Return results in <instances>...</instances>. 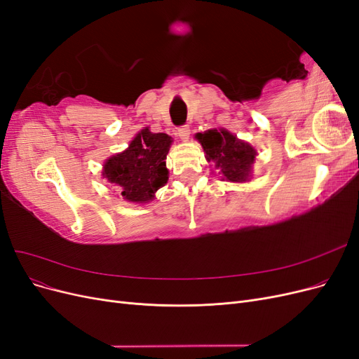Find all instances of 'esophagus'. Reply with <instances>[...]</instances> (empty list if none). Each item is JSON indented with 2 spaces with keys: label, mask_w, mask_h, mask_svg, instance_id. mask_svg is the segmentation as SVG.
<instances>
[{
  "label": "esophagus",
  "mask_w": 359,
  "mask_h": 359,
  "mask_svg": "<svg viewBox=\"0 0 359 359\" xmlns=\"http://www.w3.org/2000/svg\"><path fill=\"white\" fill-rule=\"evenodd\" d=\"M177 135L181 137V139H189V135H190V127L189 126H181V127H178V130H177Z\"/></svg>",
  "instance_id": "34e87169"
}]
</instances>
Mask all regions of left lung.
I'll list each match as a JSON object with an SVG mask.
<instances>
[{
  "mask_svg": "<svg viewBox=\"0 0 359 359\" xmlns=\"http://www.w3.org/2000/svg\"><path fill=\"white\" fill-rule=\"evenodd\" d=\"M196 137L202 144L208 161H215L223 181H247L256 157L253 147L236 139L227 130L214 128L205 133H198Z\"/></svg>",
  "mask_w": 359,
  "mask_h": 359,
  "instance_id": "1",
  "label": "left lung"
}]
</instances>
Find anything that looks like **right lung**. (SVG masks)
<instances>
[{
  "mask_svg": "<svg viewBox=\"0 0 359 359\" xmlns=\"http://www.w3.org/2000/svg\"><path fill=\"white\" fill-rule=\"evenodd\" d=\"M172 137L144 128L121 154L104 163L103 177L116 184L124 199L148 202L168 182L166 156Z\"/></svg>",
  "mask_w": 359,
  "mask_h": 359,
  "instance_id": "right-lung-1",
  "label": "right lung"
}]
</instances>
